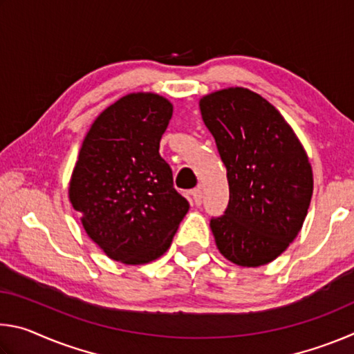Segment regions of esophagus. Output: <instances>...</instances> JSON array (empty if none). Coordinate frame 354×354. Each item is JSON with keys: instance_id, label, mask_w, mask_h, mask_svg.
Masks as SVG:
<instances>
[{"instance_id": "34e87169", "label": "esophagus", "mask_w": 354, "mask_h": 354, "mask_svg": "<svg viewBox=\"0 0 354 354\" xmlns=\"http://www.w3.org/2000/svg\"><path fill=\"white\" fill-rule=\"evenodd\" d=\"M192 200H194V205L200 206L203 201V192L200 189H195L194 192H192Z\"/></svg>"}]
</instances>
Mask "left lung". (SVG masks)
<instances>
[{"label":"left lung","instance_id":"left-lung-1","mask_svg":"<svg viewBox=\"0 0 354 354\" xmlns=\"http://www.w3.org/2000/svg\"><path fill=\"white\" fill-rule=\"evenodd\" d=\"M200 109L230 184L227 207L211 218L215 243L237 266H266L306 218L314 185L306 151L283 115L248 88L206 95Z\"/></svg>","mask_w":354,"mask_h":354}]
</instances>
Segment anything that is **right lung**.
Returning a JSON list of instances; mask_svg holds the SVG:
<instances>
[{
    "instance_id": "add662e5",
    "label": "right lung",
    "mask_w": 354,
    "mask_h": 354,
    "mask_svg": "<svg viewBox=\"0 0 354 354\" xmlns=\"http://www.w3.org/2000/svg\"><path fill=\"white\" fill-rule=\"evenodd\" d=\"M173 113L154 93H131L95 120L70 181L88 237L113 261L147 263L169 250L189 211L159 142Z\"/></svg>"
}]
</instances>
